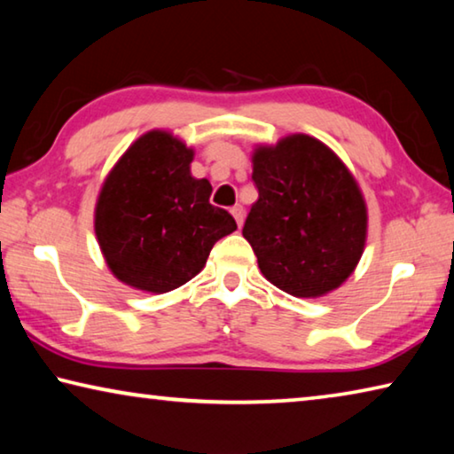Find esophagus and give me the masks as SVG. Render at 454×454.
Segmentation results:
<instances>
[{
  "instance_id": "34e87169",
  "label": "esophagus",
  "mask_w": 454,
  "mask_h": 454,
  "mask_svg": "<svg viewBox=\"0 0 454 454\" xmlns=\"http://www.w3.org/2000/svg\"><path fill=\"white\" fill-rule=\"evenodd\" d=\"M230 212H232V216H234V220H236V224H238V226H242V224H244V208H242V206H240V204H236L234 208L230 210Z\"/></svg>"
}]
</instances>
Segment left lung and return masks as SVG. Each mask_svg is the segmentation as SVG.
<instances>
[{
    "mask_svg": "<svg viewBox=\"0 0 454 454\" xmlns=\"http://www.w3.org/2000/svg\"><path fill=\"white\" fill-rule=\"evenodd\" d=\"M252 164L258 200L242 234L266 280L298 298L340 286L363 256L368 220L348 168L304 134L260 145Z\"/></svg>",
    "mask_w": 454,
    "mask_h": 454,
    "instance_id": "1",
    "label": "left lung"
}]
</instances>
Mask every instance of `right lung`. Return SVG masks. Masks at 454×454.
I'll use <instances>...</instances> for the list:
<instances>
[{"label": "right lung", "mask_w": 454, "mask_h": 454, "mask_svg": "<svg viewBox=\"0 0 454 454\" xmlns=\"http://www.w3.org/2000/svg\"><path fill=\"white\" fill-rule=\"evenodd\" d=\"M194 152L170 132L152 129L129 145L99 192L96 236L118 280L170 292L202 270L236 222L210 204L212 186L190 174Z\"/></svg>", "instance_id": "right-lung-1"}]
</instances>
